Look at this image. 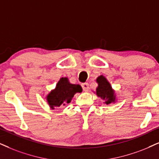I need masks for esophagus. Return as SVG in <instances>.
Listing matches in <instances>:
<instances>
[{
	"label": "esophagus",
	"instance_id": "1",
	"mask_svg": "<svg viewBox=\"0 0 159 159\" xmlns=\"http://www.w3.org/2000/svg\"><path fill=\"white\" fill-rule=\"evenodd\" d=\"M81 86H82V88H83L84 91H85V92L89 91V84H88V83L82 84Z\"/></svg>",
	"mask_w": 159,
	"mask_h": 159
}]
</instances>
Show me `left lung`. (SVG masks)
Listing matches in <instances>:
<instances>
[{"label":"left lung","mask_w":159,"mask_h":159,"mask_svg":"<svg viewBox=\"0 0 159 159\" xmlns=\"http://www.w3.org/2000/svg\"><path fill=\"white\" fill-rule=\"evenodd\" d=\"M98 86L96 89V94L104 100V103L109 105L115 103L116 95L114 90L112 89L111 84L103 75H100L96 79Z\"/></svg>","instance_id":"obj_1"}]
</instances>
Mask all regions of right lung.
Returning <instances> with one entry per match:
<instances>
[{
	"label": "right lung",
	"instance_id": "1",
	"mask_svg": "<svg viewBox=\"0 0 159 159\" xmlns=\"http://www.w3.org/2000/svg\"><path fill=\"white\" fill-rule=\"evenodd\" d=\"M81 92L82 88L79 84H70L67 78H61L55 89L50 92L46 99L50 107L54 109L55 107L70 103L74 94Z\"/></svg>",
	"mask_w": 159,
	"mask_h": 159
}]
</instances>
